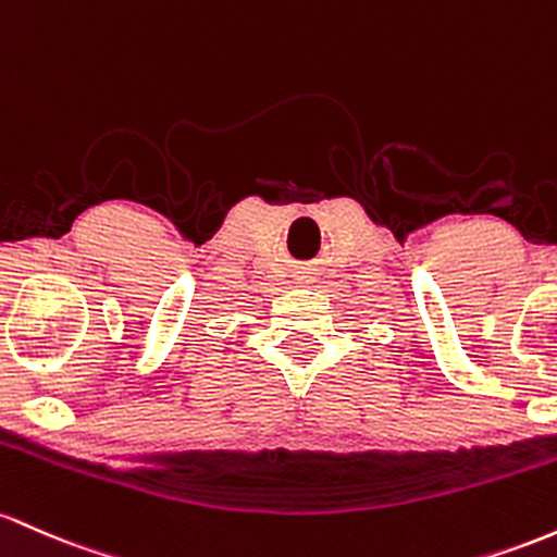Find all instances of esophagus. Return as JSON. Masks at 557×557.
Wrapping results in <instances>:
<instances>
[{"mask_svg": "<svg viewBox=\"0 0 557 557\" xmlns=\"http://www.w3.org/2000/svg\"><path fill=\"white\" fill-rule=\"evenodd\" d=\"M298 280H301V283H304V277H298Z\"/></svg>", "mask_w": 557, "mask_h": 557, "instance_id": "34e87169", "label": "esophagus"}]
</instances>
